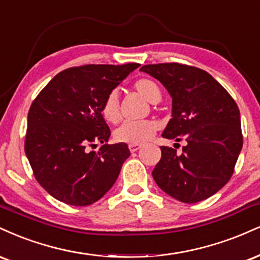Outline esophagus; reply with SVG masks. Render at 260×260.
Listing matches in <instances>:
<instances>
[{"label": "esophagus", "mask_w": 260, "mask_h": 260, "mask_svg": "<svg viewBox=\"0 0 260 260\" xmlns=\"http://www.w3.org/2000/svg\"><path fill=\"white\" fill-rule=\"evenodd\" d=\"M142 147V145H139V143H130L129 145V149H130V152H136V151H139L140 148Z\"/></svg>", "instance_id": "obj_1"}]
</instances>
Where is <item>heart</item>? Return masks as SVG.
Returning a JSON list of instances; mask_svg holds the SVG:
<instances>
[{
  "label": "heart",
  "instance_id": "heart-1",
  "mask_svg": "<svg viewBox=\"0 0 260 260\" xmlns=\"http://www.w3.org/2000/svg\"><path fill=\"white\" fill-rule=\"evenodd\" d=\"M135 90L145 97L148 102L157 103L161 99L160 88L157 82L151 79L142 78L139 79L134 84ZM102 117L108 123H117L120 118V111H119V96L115 91H112L106 100L103 101L102 108H101ZM157 130V124L152 120H140V121H124L114 131V139L118 142L123 143H141L148 141L154 135Z\"/></svg>",
  "mask_w": 260,
  "mask_h": 260
}]
</instances>
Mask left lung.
<instances>
[{
  "mask_svg": "<svg viewBox=\"0 0 260 260\" xmlns=\"http://www.w3.org/2000/svg\"><path fill=\"white\" fill-rule=\"evenodd\" d=\"M145 72L172 97V119L161 136L185 140L182 153L161 146L152 172L166 193L196 203L216 193L233 176L242 149L240 111L233 97L204 70L179 63L147 64Z\"/></svg>",
  "mask_w": 260,
  "mask_h": 260,
  "instance_id": "obj_1",
  "label": "left lung"
}]
</instances>
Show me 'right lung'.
Instances as JSON below:
<instances>
[{
  "instance_id": "right-lung-1",
  "label": "right lung",
  "mask_w": 260,
  "mask_h": 260,
  "mask_svg": "<svg viewBox=\"0 0 260 260\" xmlns=\"http://www.w3.org/2000/svg\"><path fill=\"white\" fill-rule=\"evenodd\" d=\"M88 64L58 73L27 113L25 154L36 180L52 197L90 206L111 190L129 158L126 143L108 145L111 130L101 108L106 97L139 68ZM103 143L99 152L87 145Z\"/></svg>"
}]
</instances>
